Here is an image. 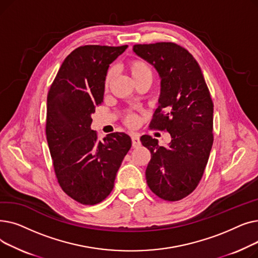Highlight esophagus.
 <instances>
[{"label": "esophagus", "instance_id": "esophagus-1", "mask_svg": "<svg viewBox=\"0 0 258 258\" xmlns=\"http://www.w3.org/2000/svg\"><path fill=\"white\" fill-rule=\"evenodd\" d=\"M132 137V144L134 147H139L141 145V142H140V135L139 134H132L131 135Z\"/></svg>", "mask_w": 258, "mask_h": 258}]
</instances>
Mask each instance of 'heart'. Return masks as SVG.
Instances as JSON below:
<instances>
[{
	"mask_svg": "<svg viewBox=\"0 0 258 258\" xmlns=\"http://www.w3.org/2000/svg\"><path fill=\"white\" fill-rule=\"evenodd\" d=\"M126 69L130 73V75L132 76L133 80L134 81H137L138 79L140 78H143V77H146V76H152V72H151V69L150 67H148V64L142 60V59H138V58H134V59H131L127 63H126ZM112 72H108L106 74V77H105V87L108 86V84H110V81L112 79ZM137 122V119L136 117H135L134 115H130L126 117V123L130 124V125H135L136 124Z\"/></svg>",
	"mask_w": 258,
	"mask_h": 258,
	"instance_id": "obj_1",
	"label": "heart"
}]
</instances>
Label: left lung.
<instances>
[{
	"mask_svg": "<svg viewBox=\"0 0 258 258\" xmlns=\"http://www.w3.org/2000/svg\"><path fill=\"white\" fill-rule=\"evenodd\" d=\"M133 51L159 74L160 97L151 126L171 137L167 146L148 135L140 138L151 151L145 170L148 187L165 201L191 194L204 173L213 143V102L195 57L174 43L135 45Z\"/></svg>",
	"mask_w": 258,
	"mask_h": 258,
	"instance_id": "1",
	"label": "left lung"
}]
</instances>
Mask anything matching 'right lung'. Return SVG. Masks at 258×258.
Returning a JSON list of instances; mask_svg holds the SVG:
<instances>
[{"instance_id": "1", "label": "right lung", "mask_w": 258, "mask_h": 258, "mask_svg": "<svg viewBox=\"0 0 258 258\" xmlns=\"http://www.w3.org/2000/svg\"><path fill=\"white\" fill-rule=\"evenodd\" d=\"M127 45H90L66 57L47 97L46 135L54 171L62 190L84 205L111 194L117 171L132 146L124 133L99 141L91 115L101 104L110 64Z\"/></svg>"}]
</instances>
